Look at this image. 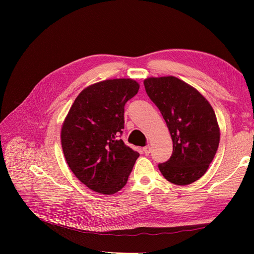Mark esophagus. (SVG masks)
Wrapping results in <instances>:
<instances>
[{"label": "esophagus", "mask_w": 254, "mask_h": 254, "mask_svg": "<svg viewBox=\"0 0 254 254\" xmlns=\"http://www.w3.org/2000/svg\"><path fill=\"white\" fill-rule=\"evenodd\" d=\"M143 152L145 153L146 156H148L150 153V147L149 146H145V147H143Z\"/></svg>", "instance_id": "obj_1"}]
</instances>
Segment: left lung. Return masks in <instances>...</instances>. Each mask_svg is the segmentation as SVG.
<instances>
[{"instance_id": "1", "label": "left lung", "mask_w": 254, "mask_h": 254, "mask_svg": "<svg viewBox=\"0 0 254 254\" xmlns=\"http://www.w3.org/2000/svg\"><path fill=\"white\" fill-rule=\"evenodd\" d=\"M144 86L173 140L172 157L159 164L161 174L177 186L195 182L207 171L219 145L220 130L211 104L175 76L148 77Z\"/></svg>"}]
</instances>
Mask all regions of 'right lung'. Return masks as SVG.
I'll list each match as a JSON object with an SVG mask.
<instances>
[{"instance_id": "add662e5", "label": "right lung", "mask_w": 254, "mask_h": 254, "mask_svg": "<svg viewBox=\"0 0 254 254\" xmlns=\"http://www.w3.org/2000/svg\"><path fill=\"white\" fill-rule=\"evenodd\" d=\"M140 89L131 78L91 84L76 97L61 127L68 167L90 190L112 195L126 186L140 153L119 139L124 107Z\"/></svg>"}]
</instances>
